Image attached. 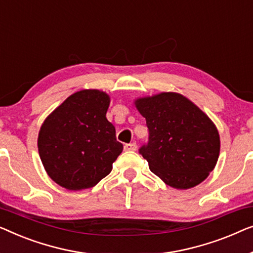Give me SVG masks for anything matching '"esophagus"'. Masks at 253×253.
I'll return each instance as SVG.
<instances>
[{
    "label": "esophagus",
    "instance_id": "esophagus-1",
    "mask_svg": "<svg viewBox=\"0 0 253 253\" xmlns=\"http://www.w3.org/2000/svg\"><path fill=\"white\" fill-rule=\"evenodd\" d=\"M137 145L136 143H127L125 144V147H124V149H125L126 151H135L136 150Z\"/></svg>",
    "mask_w": 253,
    "mask_h": 253
}]
</instances>
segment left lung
I'll return each mask as SVG.
<instances>
[{
  "instance_id": "left-lung-1",
  "label": "left lung",
  "mask_w": 253,
  "mask_h": 253,
  "mask_svg": "<svg viewBox=\"0 0 253 253\" xmlns=\"http://www.w3.org/2000/svg\"><path fill=\"white\" fill-rule=\"evenodd\" d=\"M135 105L149 130L148 143L138 152L151 172L176 189L203 182L220 152L219 133L212 120L177 92L137 98Z\"/></svg>"
}]
</instances>
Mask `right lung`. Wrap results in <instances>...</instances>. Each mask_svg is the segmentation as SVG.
<instances>
[{"mask_svg":"<svg viewBox=\"0 0 253 253\" xmlns=\"http://www.w3.org/2000/svg\"><path fill=\"white\" fill-rule=\"evenodd\" d=\"M110 97L84 89L67 97L42 124L38 148L45 172L69 190L88 189L111 172L123 151L106 119Z\"/></svg>","mask_w":253,"mask_h":253,"instance_id":"add662e5","label":"right lung"}]
</instances>
